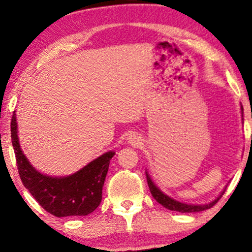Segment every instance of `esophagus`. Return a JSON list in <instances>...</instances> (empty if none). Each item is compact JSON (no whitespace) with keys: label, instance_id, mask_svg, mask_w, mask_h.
Listing matches in <instances>:
<instances>
[{"label":"esophagus","instance_id":"esophagus-1","mask_svg":"<svg viewBox=\"0 0 252 252\" xmlns=\"http://www.w3.org/2000/svg\"><path fill=\"white\" fill-rule=\"evenodd\" d=\"M137 137L136 136H134V135H130L129 137H128V142H130V143H134V144H136L137 143Z\"/></svg>","mask_w":252,"mask_h":252}]
</instances>
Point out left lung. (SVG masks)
Segmentation results:
<instances>
[{
  "instance_id": "obj_1",
  "label": "left lung",
  "mask_w": 252,
  "mask_h": 252,
  "mask_svg": "<svg viewBox=\"0 0 252 252\" xmlns=\"http://www.w3.org/2000/svg\"><path fill=\"white\" fill-rule=\"evenodd\" d=\"M242 109V108H241ZM243 110V109H242ZM147 175V181H148V186H149V189H150V192L151 195H153V197L156 199V201L159 203L164 206V208H166L168 210H171V211H178V212H181V213H185V212H201V211H204V210H208L210 208H212L213 205L216 204L217 202L219 201L220 198H221V196L223 195V190L221 194H220L218 197H217L215 201H212L211 203H209V204H204V205H192V204H186V203H181V202H178L175 201V199L171 198L170 196L165 195L163 191H160L159 188L156 187V185L154 184L153 181H151V179L149 177V174L146 173Z\"/></svg>"
}]
</instances>
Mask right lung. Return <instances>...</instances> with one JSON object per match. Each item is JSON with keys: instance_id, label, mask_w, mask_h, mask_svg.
Segmentation results:
<instances>
[{"instance_id": "1", "label": "right lung", "mask_w": 252, "mask_h": 252, "mask_svg": "<svg viewBox=\"0 0 252 252\" xmlns=\"http://www.w3.org/2000/svg\"><path fill=\"white\" fill-rule=\"evenodd\" d=\"M10 127L19 177L25 188L47 212L61 218L87 216L97 208L102 201L110 159L115 156L113 151L103 154L68 177H49L37 172L20 149L15 112Z\"/></svg>"}]
</instances>
